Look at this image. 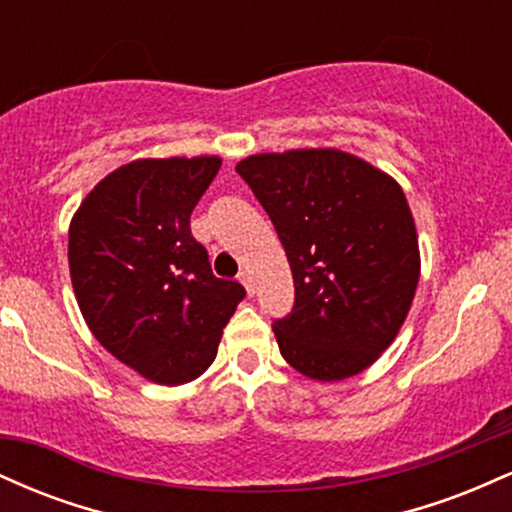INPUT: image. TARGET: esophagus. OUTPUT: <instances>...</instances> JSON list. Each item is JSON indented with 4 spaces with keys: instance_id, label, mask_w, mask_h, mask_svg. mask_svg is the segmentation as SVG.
Wrapping results in <instances>:
<instances>
[{
    "instance_id": "obj_1",
    "label": "esophagus",
    "mask_w": 512,
    "mask_h": 512,
    "mask_svg": "<svg viewBox=\"0 0 512 512\" xmlns=\"http://www.w3.org/2000/svg\"><path fill=\"white\" fill-rule=\"evenodd\" d=\"M238 279H240V284L245 286V291H248L252 296V293H255V279H252V274L250 272H240Z\"/></svg>"
}]
</instances>
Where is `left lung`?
<instances>
[{"label":"left lung","instance_id":"1","mask_svg":"<svg viewBox=\"0 0 512 512\" xmlns=\"http://www.w3.org/2000/svg\"><path fill=\"white\" fill-rule=\"evenodd\" d=\"M289 257L296 301L274 320L281 356L322 383L366 370L395 342L419 284L407 197L339 149L248 156L236 166Z\"/></svg>","mask_w":512,"mask_h":512}]
</instances>
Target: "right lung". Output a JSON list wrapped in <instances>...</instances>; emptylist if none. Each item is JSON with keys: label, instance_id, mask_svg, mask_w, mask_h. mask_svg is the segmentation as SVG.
<instances>
[{"label": "right lung", "instance_id": "1", "mask_svg": "<svg viewBox=\"0 0 512 512\" xmlns=\"http://www.w3.org/2000/svg\"><path fill=\"white\" fill-rule=\"evenodd\" d=\"M219 156L139 158L88 192L69 226V272L88 330L146 380L182 385L214 363L245 298L211 272L190 214Z\"/></svg>", "mask_w": 512, "mask_h": 512}]
</instances>
